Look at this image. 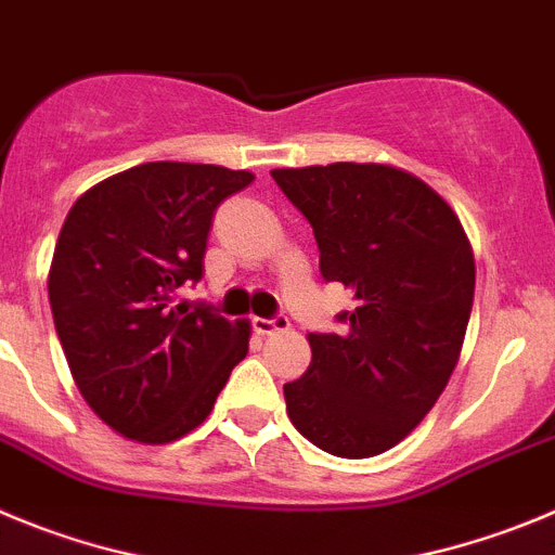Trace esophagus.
I'll return each mask as SVG.
<instances>
[{
  "mask_svg": "<svg viewBox=\"0 0 555 555\" xmlns=\"http://www.w3.org/2000/svg\"><path fill=\"white\" fill-rule=\"evenodd\" d=\"M289 328V321L287 318H273V321H266V318H254V332L262 334V337H271V334H279V332H287Z\"/></svg>",
  "mask_w": 555,
  "mask_h": 555,
  "instance_id": "obj_1",
  "label": "esophagus"
}]
</instances>
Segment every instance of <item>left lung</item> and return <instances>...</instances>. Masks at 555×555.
Segmentation results:
<instances>
[{
    "label": "left lung",
    "instance_id": "left-lung-1",
    "mask_svg": "<svg viewBox=\"0 0 555 555\" xmlns=\"http://www.w3.org/2000/svg\"><path fill=\"white\" fill-rule=\"evenodd\" d=\"M321 248L326 282L357 307L343 334H309L312 362L284 384L293 426L321 451L367 459L417 428L462 353L476 259L451 204L384 163L273 168Z\"/></svg>",
    "mask_w": 555,
    "mask_h": 555
}]
</instances>
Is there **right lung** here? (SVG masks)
<instances>
[{"label":"right lung","instance_id":"1","mask_svg":"<svg viewBox=\"0 0 555 555\" xmlns=\"http://www.w3.org/2000/svg\"><path fill=\"white\" fill-rule=\"evenodd\" d=\"M251 171L143 163L74 202L49 268L54 328L77 389L121 437L166 446L207 421L248 353V321L173 304L198 282L212 212Z\"/></svg>","mask_w":555,"mask_h":555}]
</instances>
